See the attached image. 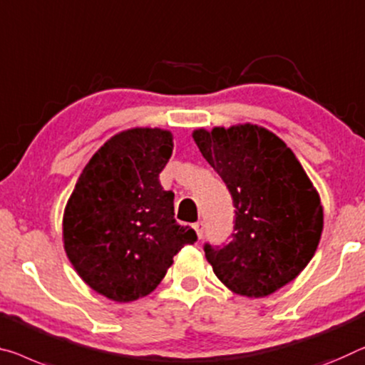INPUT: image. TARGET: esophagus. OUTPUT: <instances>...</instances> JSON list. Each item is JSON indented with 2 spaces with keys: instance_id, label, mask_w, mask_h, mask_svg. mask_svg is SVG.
Returning a JSON list of instances; mask_svg holds the SVG:
<instances>
[{
  "instance_id": "1",
  "label": "esophagus",
  "mask_w": 365,
  "mask_h": 365,
  "mask_svg": "<svg viewBox=\"0 0 365 365\" xmlns=\"http://www.w3.org/2000/svg\"><path fill=\"white\" fill-rule=\"evenodd\" d=\"M192 227H194V230H195V233H197V238L200 240L202 235H204V223H202V222H195Z\"/></svg>"
}]
</instances>
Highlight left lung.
Returning a JSON list of instances; mask_svg holds the SVG:
<instances>
[{"label": "left lung", "instance_id": "obj_1", "mask_svg": "<svg viewBox=\"0 0 365 365\" xmlns=\"http://www.w3.org/2000/svg\"><path fill=\"white\" fill-rule=\"evenodd\" d=\"M192 138L237 209L233 240L205 243L207 261L232 292L271 295L299 276L318 248L323 207L317 189L294 151L264 127L197 128Z\"/></svg>", "mask_w": 365, "mask_h": 365}]
</instances>
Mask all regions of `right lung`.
<instances>
[{
	"instance_id": "1",
	"label": "right lung",
	"mask_w": 365,
	"mask_h": 365,
	"mask_svg": "<svg viewBox=\"0 0 365 365\" xmlns=\"http://www.w3.org/2000/svg\"><path fill=\"white\" fill-rule=\"evenodd\" d=\"M171 153L170 130L117 133L93 155L66 202V256L89 287L114 302L153 292L175 255L197 241L175 220V194L160 184Z\"/></svg>"
}]
</instances>
